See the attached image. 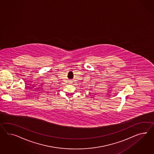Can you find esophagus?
<instances>
[{"instance_id":"obj_1","label":"esophagus","mask_w":154,"mask_h":154,"mask_svg":"<svg viewBox=\"0 0 154 154\" xmlns=\"http://www.w3.org/2000/svg\"><path fill=\"white\" fill-rule=\"evenodd\" d=\"M69 82L70 83H72V81H69Z\"/></svg>"}]
</instances>
